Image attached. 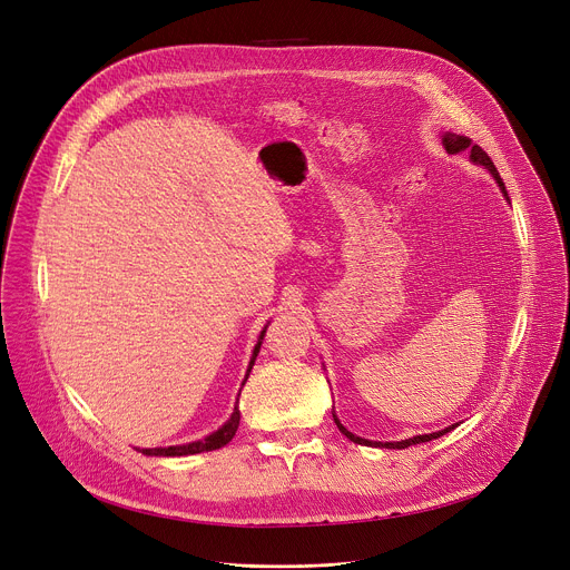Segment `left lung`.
Segmentation results:
<instances>
[{
  "label": "left lung",
  "instance_id": "obj_1",
  "mask_svg": "<svg viewBox=\"0 0 570 570\" xmlns=\"http://www.w3.org/2000/svg\"><path fill=\"white\" fill-rule=\"evenodd\" d=\"M444 147H446V151H449V154H460V151L469 149V151H471V160H473V163H478V165H484V167L491 171V176L495 178V183L500 185L502 195L508 197V189H504V183H502V178H500V174H498L495 165L491 163V158L487 156V151H484L482 147L473 145L469 138L458 136V134H446V136H444ZM508 202H510V197H508ZM335 423H337V428L342 430V434H346L351 441H355V444H362V446H375V449H381V446H383V449H407V446H414V444H423V441L439 439L441 434H446V432H451V430L455 428V425H451V428H446V430H439V432H432V434H416V436L405 439V441H387V444H381V441H368V439H362V436H357V434L348 432V430L337 421V416H335Z\"/></svg>",
  "mask_w": 570,
  "mask_h": 570
}]
</instances>
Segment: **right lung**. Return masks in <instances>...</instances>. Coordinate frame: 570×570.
Returning a JSON list of instances; mask_svg holds the SVG:
<instances>
[{
	"instance_id": "obj_1",
	"label": "right lung",
	"mask_w": 570,
	"mask_h": 570,
	"mask_svg": "<svg viewBox=\"0 0 570 570\" xmlns=\"http://www.w3.org/2000/svg\"><path fill=\"white\" fill-rule=\"evenodd\" d=\"M263 337H265V331H263V335H261V340H258L256 348H253V357H250L248 371H250L253 362H256V355H258V351H261ZM246 377H248V373H246ZM246 377H244V381H246ZM237 425H239V410H237V405H235V410H233L230 419H228V421H226V423H224V425H222L217 432H213L210 436H206V439H202V441H193V444H185V446H167V449H142L140 453H142V455L180 458V455H195V453H204V451H217V449L226 446L228 441L235 436V430H237Z\"/></svg>"
}]
</instances>
